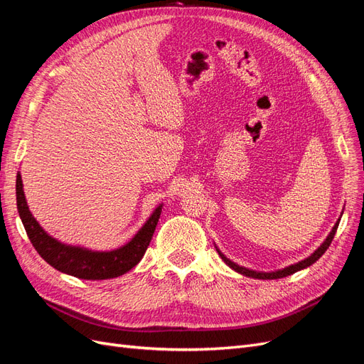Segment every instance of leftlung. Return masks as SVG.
<instances>
[{
  "label": "left lung",
  "mask_w": 364,
  "mask_h": 364,
  "mask_svg": "<svg viewBox=\"0 0 364 364\" xmlns=\"http://www.w3.org/2000/svg\"><path fill=\"white\" fill-rule=\"evenodd\" d=\"M341 218V217H340ZM340 218L337 220L336 222V225L333 226V229H331V232L328 234V237L325 238V241L323 243L318 246L310 257H306L305 259H302V261H299V262H296V264H291V266H289V267H284V269H281V270H274V272H257V270H252V269H247V267H243V266H238L237 262H234V261H230L228 257H225L222 252H220V249L215 246V250L218 252V255L222 257V259L228 264V266L232 269V270H235L237 273H241V274H245V277H249V278H255V279H279V278H284V277H289V274H293V273H296V272H299V270H304V269H306V267H310L311 264H314L318 258H321L323 253L326 252V249L329 247V245H331V241H333V238H334V235H336V230H337V228H338V223H340Z\"/></svg>",
  "instance_id": "obj_1"
}]
</instances>
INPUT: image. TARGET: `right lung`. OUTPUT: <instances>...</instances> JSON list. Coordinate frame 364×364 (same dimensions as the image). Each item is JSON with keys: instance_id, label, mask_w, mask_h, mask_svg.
<instances>
[{"instance_id": "right-lung-1", "label": "right lung", "mask_w": 364, "mask_h": 364, "mask_svg": "<svg viewBox=\"0 0 364 364\" xmlns=\"http://www.w3.org/2000/svg\"><path fill=\"white\" fill-rule=\"evenodd\" d=\"M16 205L21 222H23L31 245L38 250L39 255L51 267L62 273L92 281L117 278L134 269L144 257L162 213L161 203L124 246L112 250H92L62 243L43 230L38 220L30 213L23 188V178H21L19 171L16 174Z\"/></svg>"}]
</instances>
